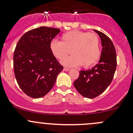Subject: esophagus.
<instances>
[{
	"instance_id": "34e87169",
	"label": "esophagus",
	"mask_w": 133,
	"mask_h": 133,
	"mask_svg": "<svg viewBox=\"0 0 133 133\" xmlns=\"http://www.w3.org/2000/svg\"><path fill=\"white\" fill-rule=\"evenodd\" d=\"M69 69H69V68H64V70L65 71H68Z\"/></svg>"
}]
</instances>
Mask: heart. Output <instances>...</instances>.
<instances>
[{"mask_svg":"<svg viewBox=\"0 0 133 133\" xmlns=\"http://www.w3.org/2000/svg\"><path fill=\"white\" fill-rule=\"evenodd\" d=\"M49 49L53 55L62 60L72 54L62 63L66 66L84 67L93 65L98 60L100 55V41L97 36L92 33L74 30L67 32L60 37V42L52 41Z\"/></svg>","mask_w":133,"mask_h":133,"instance_id":"b5f03b06","label":"heart"}]
</instances>
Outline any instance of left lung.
<instances>
[{
    "mask_svg": "<svg viewBox=\"0 0 133 133\" xmlns=\"http://www.w3.org/2000/svg\"><path fill=\"white\" fill-rule=\"evenodd\" d=\"M101 39L102 51L98 63L91 69L80 71L74 86L84 97L94 98L110 85L116 68V54L113 43L102 32L94 29Z\"/></svg>",
    "mask_w": 133,
    "mask_h": 133,
    "instance_id": "1",
    "label": "left lung"
}]
</instances>
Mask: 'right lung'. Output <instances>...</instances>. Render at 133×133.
Returning <instances> with one entry per match:
<instances>
[{
	"label": "right lung",
	"instance_id": "obj_1",
	"mask_svg": "<svg viewBox=\"0 0 133 133\" xmlns=\"http://www.w3.org/2000/svg\"><path fill=\"white\" fill-rule=\"evenodd\" d=\"M60 31L42 26L26 32L17 43L13 55L15 76L20 88L30 97L38 98L48 94L63 69L49 49Z\"/></svg>",
	"mask_w": 133,
	"mask_h": 133
}]
</instances>
